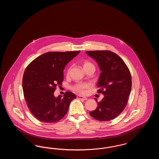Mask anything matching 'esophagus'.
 Listing matches in <instances>:
<instances>
[{"label":"esophagus","instance_id":"34e87169","mask_svg":"<svg viewBox=\"0 0 159 159\" xmlns=\"http://www.w3.org/2000/svg\"><path fill=\"white\" fill-rule=\"evenodd\" d=\"M77 98L81 99H83V100H87L88 99L86 97H82L81 95H77Z\"/></svg>","mask_w":159,"mask_h":159}]
</instances>
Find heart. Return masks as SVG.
Listing matches in <instances>:
<instances>
[{
    "mask_svg": "<svg viewBox=\"0 0 159 159\" xmlns=\"http://www.w3.org/2000/svg\"><path fill=\"white\" fill-rule=\"evenodd\" d=\"M83 67L84 70H87L88 68L93 67L95 68L93 64L90 61L88 60L83 61ZM70 71V68H68L67 71V75H69ZM91 85L90 83H86V82H78L72 86V89L75 91L77 93H81V94H84L86 92V90L89 89L91 88Z\"/></svg>",
    "mask_w": 159,
    "mask_h": 159,
    "instance_id": "1",
    "label": "heart"
}]
</instances>
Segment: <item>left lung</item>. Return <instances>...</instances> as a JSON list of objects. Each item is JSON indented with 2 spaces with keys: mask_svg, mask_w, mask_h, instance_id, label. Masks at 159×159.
Returning a JSON list of instances; mask_svg holds the SVG:
<instances>
[{
  "mask_svg": "<svg viewBox=\"0 0 159 159\" xmlns=\"http://www.w3.org/2000/svg\"><path fill=\"white\" fill-rule=\"evenodd\" d=\"M86 53L96 61L101 71L98 92L104 97L97 102L91 116L99 121H109L117 117L125 108L132 88V77L125 62L110 51H90Z\"/></svg>",
  "mask_w": 159,
  "mask_h": 159,
  "instance_id": "obj_1",
  "label": "left lung"
}]
</instances>
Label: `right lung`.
Segmentation results:
<instances>
[{"label": "right lung", "mask_w": 159, "mask_h": 159, "mask_svg": "<svg viewBox=\"0 0 159 159\" xmlns=\"http://www.w3.org/2000/svg\"><path fill=\"white\" fill-rule=\"evenodd\" d=\"M80 51L48 52L37 57L28 65L24 73V96L31 113L39 120L55 123L68 111L76 95L66 92L64 97H54L57 85H62L63 70Z\"/></svg>", "instance_id": "obj_1"}]
</instances>
